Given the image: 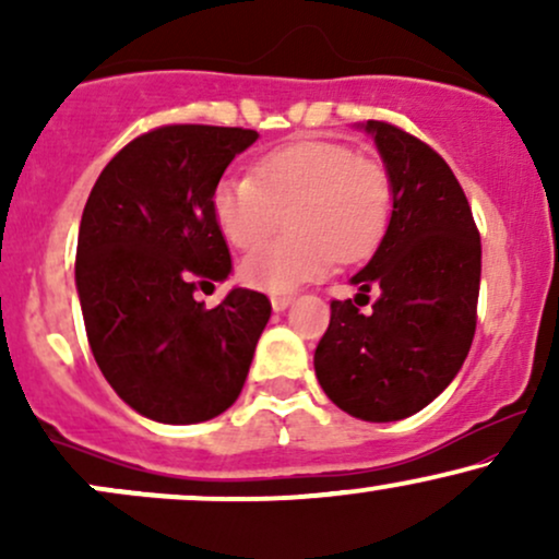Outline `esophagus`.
I'll return each instance as SVG.
<instances>
[{"label": "esophagus", "instance_id": "esophagus-1", "mask_svg": "<svg viewBox=\"0 0 559 559\" xmlns=\"http://www.w3.org/2000/svg\"><path fill=\"white\" fill-rule=\"evenodd\" d=\"M271 305H273V310H286L288 305H292V294H273L271 297Z\"/></svg>", "mask_w": 559, "mask_h": 559}]
</instances>
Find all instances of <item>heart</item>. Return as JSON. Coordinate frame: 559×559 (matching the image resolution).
Segmentation results:
<instances>
[{"instance_id":"1","label":"heart","mask_w":559,"mask_h":559,"mask_svg":"<svg viewBox=\"0 0 559 559\" xmlns=\"http://www.w3.org/2000/svg\"><path fill=\"white\" fill-rule=\"evenodd\" d=\"M389 210L386 165L329 139L275 146L254 159L249 178H226L213 194L217 226L239 249L271 239L286 213L292 234L241 265L249 286L273 294L320 278L333 260H362L381 239Z\"/></svg>"}]
</instances>
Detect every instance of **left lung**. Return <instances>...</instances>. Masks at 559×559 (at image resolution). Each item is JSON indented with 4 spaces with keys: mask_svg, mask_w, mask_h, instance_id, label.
<instances>
[{
    "mask_svg": "<svg viewBox=\"0 0 559 559\" xmlns=\"http://www.w3.org/2000/svg\"><path fill=\"white\" fill-rule=\"evenodd\" d=\"M365 128L386 163L394 210L373 260L352 278L360 294L331 301L316 376L344 413L389 423L431 404L463 368L478 320L480 236L439 152L386 120Z\"/></svg>",
    "mask_w": 559,
    "mask_h": 559,
    "instance_id": "obj_1",
    "label": "left lung"
}]
</instances>
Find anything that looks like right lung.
<instances>
[{
	"label": "right lung",
	"mask_w": 559,
	"mask_h": 559,
	"mask_svg": "<svg viewBox=\"0 0 559 559\" xmlns=\"http://www.w3.org/2000/svg\"><path fill=\"white\" fill-rule=\"evenodd\" d=\"M254 139L252 128H152L107 163L83 207L75 286L88 346L120 400L157 423L226 413L271 318L252 288L213 310L194 297L230 273L213 194Z\"/></svg>",
	"instance_id": "right-lung-1"
}]
</instances>
